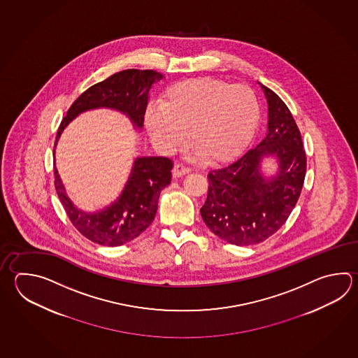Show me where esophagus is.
Masks as SVG:
<instances>
[{
  "mask_svg": "<svg viewBox=\"0 0 358 358\" xmlns=\"http://www.w3.org/2000/svg\"><path fill=\"white\" fill-rule=\"evenodd\" d=\"M190 168L183 166V164H175V167L172 169V176L177 178V177H181L183 175H187L190 173Z\"/></svg>",
  "mask_w": 358,
  "mask_h": 358,
  "instance_id": "obj_1",
  "label": "esophagus"
}]
</instances>
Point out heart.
Returning <instances> with one entry per match:
<instances>
[{"instance_id":"1","label":"heart","mask_w":358,"mask_h":358,"mask_svg":"<svg viewBox=\"0 0 358 358\" xmlns=\"http://www.w3.org/2000/svg\"><path fill=\"white\" fill-rule=\"evenodd\" d=\"M161 107L145 110L149 136L163 153H172L186 136L192 157L212 164L232 161L255 134L260 108L254 90L213 78L180 81L162 94Z\"/></svg>"}]
</instances>
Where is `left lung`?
<instances>
[{
  "label": "left lung",
  "mask_w": 358,
  "mask_h": 358,
  "mask_svg": "<svg viewBox=\"0 0 358 358\" xmlns=\"http://www.w3.org/2000/svg\"><path fill=\"white\" fill-rule=\"evenodd\" d=\"M259 85L268 103L266 135L237 161L208 175V197L200 209L213 234L237 246L265 241L285 224L306 175V154L292 113L271 89ZM268 157L278 166L270 176L262 166Z\"/></svg>",
  "instance_id": "8db88e82"
}]
</instances>
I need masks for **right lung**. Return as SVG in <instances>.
<instances>
[{
  "mask_svg": "<svg viewBox=\"0 0 358 358\" xmlns=\"http://www.w3.org/2000/svg\"><path fill=\"white\" fill-rule=\"evenodd\" d=\"M164 76L154 70H124L98 83L73 102L59 124L55 149L69 124L87 110L108 108L121 112L141 131L149 92ZM53 149V153L56 150ZM55 157V155H53ZM55 187L75 228L90 241L103 246H121L132 241L152 224L161 191L171 183L172 161L166 157H138L124 189L115 201L96 212H84L70 200L53 163Z\"/></svg>",
  "mask_w": 358,
  "mask_h": 358,
  "instance_id": "add662e5",
  "label": "right lung"
}]
</instances>
